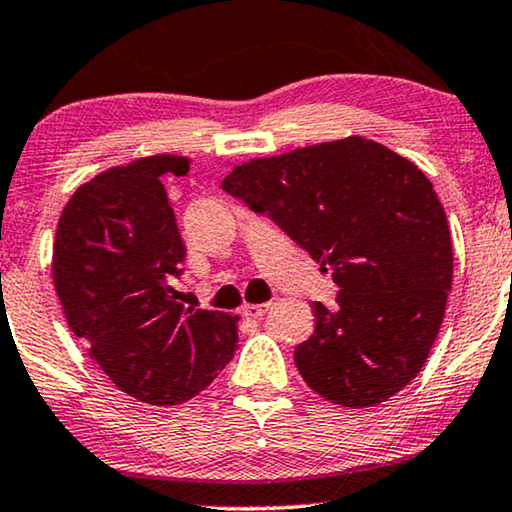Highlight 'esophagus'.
I'll list each match as a JSON object with an SVG mask.
<instances>
[{
    "label": "esophagus",
    "instance_id": "1",
    "mask_svg": "<svg viewBox=\"0 0 512 512\" xmlns=\"http://www.w3.org/2000/svg\"><path fill=\"white\" fill-rule=\"evenodd\" d=\"M268 307H270V303H258V305H244L242 307V314L244 317H249V319H261L265 312H268Z\"/></svg>",
    "mask_w": 512,
    "mask_h": 512
}]
</instances>
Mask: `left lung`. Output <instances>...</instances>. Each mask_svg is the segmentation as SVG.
<instances>
[{"instance_id":"8db88e82","label":"left lung","mask_w":512,"mask_h":512,"mask_svg":"<svg viewBox=\"0 0 512 512\" xmlns=\"http://www.w3.org/2000/svg\"><path fill=\"white\" fill-rule=\"evenodd\" d=\"M223 191L275 221L338 284L296 347L303 380L368 408L422 370L452 289L445 209L415 163L363 137L237 165Z\"/></svg>"}]
</instances>
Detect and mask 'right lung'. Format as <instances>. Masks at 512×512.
Masks as SVG:
<instances>
[{"label": "right lung", "mask_w": 512, "mask_h": 512, "mask_svg": "<svg viewBox=\"0 0 512 512\" xmlns=\"http://www.w3.org/2000/svg\"><path fill=\"white\" fill-rule=\"evenodd\" d=\"M184 156H149L97 174L62 209L53 282L67 324L118 389L149 405L188 401L237 349L235 317L179 303L181 240L165 177Z\"/></svg>", "instance_id": "right-lung-1"}]
</instances>
